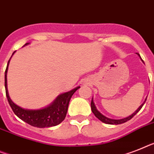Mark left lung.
Listing matches in <instances>:
<instances>
[{"label": "left lung", "mask_w": 154, "mask_h": 154, "mask_svg": "<svg viewBox=\"0 0 154 154\" xmlns=\"http://www.w3.org/2000/svg\"><path fill=\"white\" fill-rule=\"evenodd\" d=\"M139 57H140V55L138 54V53H137ZM146 99L145 100L144 102L142 104V105L139 106V108H138V109H137L136 111L134 112V113L131 114V116H128V117L126 118H124V119H120V120H113V119H110V118H108L106 117V116H105L104 115H102V114L100 112L98 111L97 109V108H96V106H95L94 103V101H91V110H92L93 113L94 114V116H96V117L97 118V119H99V120H101V122H103V123H105V124H116V125H117V124H124V123H125V122L128 121V120H130L131 119L133 116H134L135 114L138 112L139 110H140L141 109H142V107L143 106V105L145 104V102H146Z\"/></svg>", "instance_id": "obj_1"}]
</instances>
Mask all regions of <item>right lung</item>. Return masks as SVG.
Segmentation results:
<instances>
[{"label":"right lung","instance_id":"obj_1","mask_svg":"<svg viewBox=\"0 0 154 154\" xmlns=\"http://www.w3.org/2000/svg\"><path fill=\"white\" fill-rule=\"evenodd\" d=\"M28 44L29 43H26L25 45H28ZM9 60H8L5 73V86L6 97H7L8 101L14 113L24 122H26L33 127H36V128H50V127H53V126L60 124L66 116L70 99L72 95L74 94V93L79 88H80V86H78L68 92L61 94L54 100V101L51 105H49V106H47L44 109H23V108L18 106L11 101L9 95H8V91L7 88V72Z\"/></svg>","mask_w":154,"mask_h":154}]
</instances>
